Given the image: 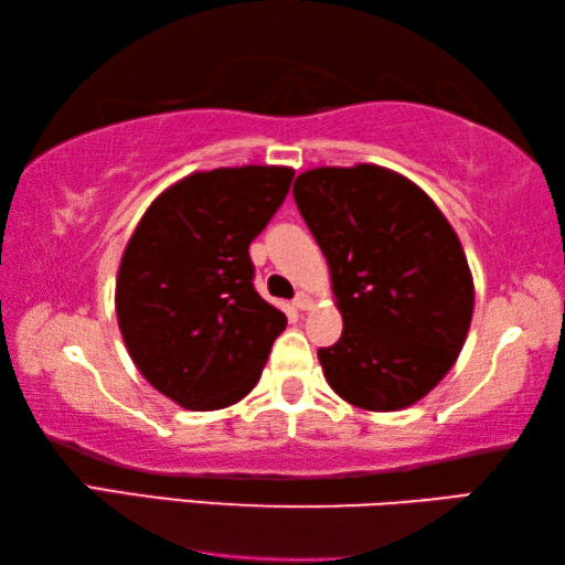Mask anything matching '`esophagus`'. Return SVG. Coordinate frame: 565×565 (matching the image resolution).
Segmentation results:
<instances>
[{
	"instance_id": "34e87169",
	"label": "esophagus",
	"mask_w": 565,
	"mask_h": 565,
	"mask_svg": "<svg viewBox=\"0 0 565 565\" xmlns=\"http://www.w3.org/2000/svg\"><path fill=\"white\" fill-rule=\"evenodd\" d=\"M292 305H295V308H298V310H310V308H312V305H316V302H312V298H310V295H308V292H300V295H298V298H295V300H292Z\"/></svg>"
}]
</instances>
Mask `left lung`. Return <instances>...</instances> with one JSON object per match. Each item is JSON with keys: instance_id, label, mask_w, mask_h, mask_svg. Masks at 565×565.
I'll return each mask as SVG.
<instances>
[{"instance_id": "8db88e82", "label": "left lung", "mask_w": 565, "mask_h": 565, "mask_svg": "<svg viewBox=\"0 0 565 565\" xmlns=\"http://www.w3.org/2000/svg\"><path fill=\"white\" fill-rule=\"evenodd\" d=\"M292 198L343 316L338 343L318 350L328 385L363 411L418 403L456 365L473 318L456 230L418 184L377 164L308 170Z\"/></svg>"}]
</instances>
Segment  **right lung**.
Wrapping results in <instances>:
<instances>
[{"instance_id": "1", "label": "right lung", "mask_w": 565, "mask_h": 565, "mask_svg": "<svg viewBox=\"0 0 565 565\" xmlns=\"http://www.w3.org/2000/svg\"><path fill=\"white\" fill-rule=\"evenodd\" d=\"M292 174L277 164L192 172L154 198L129 237L115 285L119 332L145 381L182 408L243 401L288 326L257 295L247 247Z\"/></svg>"}]
</instances>
